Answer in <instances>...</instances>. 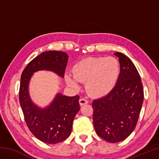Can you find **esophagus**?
Instances as JSON below:
<instances>
[{"instance_id": "esophagus-1", "label": "esophagus", "mask_w": 159, "mask_h": 159, "mask_svg": "<svg viewBox=\"0 0 159 159\" xmlns=\"http://www.w3.org/2000/svg\"><path fill=\"white\" fill-rule=\"evenodd\" d=\"M79 103L80 104V106H83L84 104H86L88 103V100H86L85 98H80L79 100Z\"/></svg>"}]
</instances>
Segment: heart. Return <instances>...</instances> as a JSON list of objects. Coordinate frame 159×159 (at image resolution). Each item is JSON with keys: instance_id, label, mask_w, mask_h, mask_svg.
<instances>
[{"instance_id": "obj_1", "label": "heart", "mask_w": 159, "mask_h": 159, "mask_svg": "<svg viewBox=\"0 0 159 159\" xmlns=\"http://www.w3.org/2000/svg\"><path fill=\"white\" fill-rule=\"evenodd\" d=\"M72 76L67 74L66 83L77 88L79 82L86 83L91 95H107L116 86L120 74V65L113 57H89L76 63L72 67Z\"/></svg>"}]
</instances>
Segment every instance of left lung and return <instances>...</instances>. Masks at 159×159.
I'll list each match as a JSON object with an SVG mask.
<instances>
[{
    "instance_id": "left-lung-1",
    "label": "left lung",
    "mask_w": 159,
    "mask_h": 159,
    "mask_svg": "<svg viewBox=\"0 0 159 159\" xmlns=\"http://www.w3.org/2000/svg\"><path fill=\"white\" fill-rule=\"evenodd\" d=\"M114 54L120 65L117 85L106 96L92 102L96 133L110 143L120 142L132 133L143 102V85L136 67L124 54Z\"/></svg>"
}]
</instances>
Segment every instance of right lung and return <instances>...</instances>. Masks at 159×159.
Here are the masks:
<instances>
[{
	"instance_id": "add662e5",
	"label": "right lung",
	"mask_w": 159,
	"mask_h": 159,
	"mask_svg": "<svg viewBox=\"0 0 159 159\" xmlns=\"http://www.w3.org/2000/svg\"><path fill=\"white\" fill-rule=\"evenodd\" d=\"M68 56L66 52L49 50L30 61L20 79L19 100L26 126L36 138L43 143L55 144L66 139L72 128L74 118L80 109L79 96L58 93L53 102L42 109L32 102L29 95V83L33 73L50 70L63 77Z\"/></svg>"
}]
</instances>
